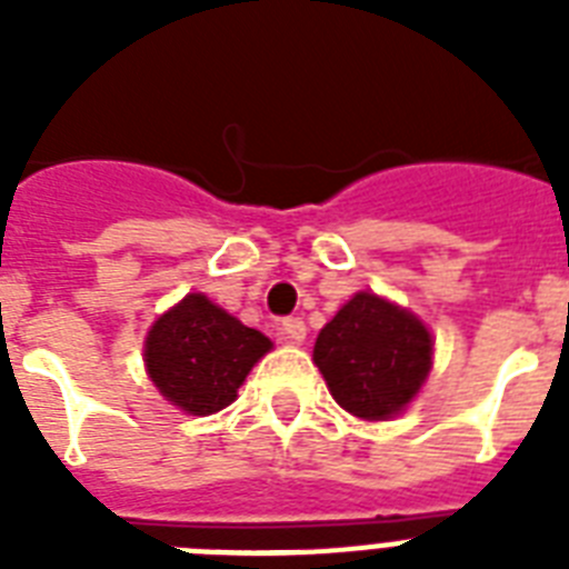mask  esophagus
I'll return each instance as SVG.
<instances>
[{
	"mask_svg": "<svg viewBox=\"0 0 569 569\" xmlns=\"http://www.w3.org/2000/svg\"><path fill=\"white\" fill-rule=\"evenodd\" d=\"M280 337L289 339V342H303L307 337V325L301 319H283L280 321Z\"/></svg>",
	"mask_w": 569,
	"mask_h": 569,
	"instance_id": "1",
	"label": "esophagus"
}]
</instances>
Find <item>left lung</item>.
I'll return each instance as SVG.
<instances>
[{
    "instance_id": "1",
    "label": "left lung",
    "mask_w": 569,
    "mask_h": 569,
    "mask_svg": "<svg viewBox=\"0 0 569 569\" xmlns=\"http://www.w3.org/2000/svg\"><path fill=\"white\" fill-rule=\"evenodd\" d=\"M431 348V333L416 316L360 292L325 325L312 360L348 413L389 419L428 378Z\"/></svg>"
}]
</instances>
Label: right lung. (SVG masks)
<instances>
[{"mask_svg": "<svg viewBox=\"0 0 569 569\" xmlns=\"http://www.w3.org/2000/svg\"><path fill=\"white\" fill-rule=\"evenodd\" d=\"M268 348L271 339L232 319L206 295H186L153 325L144 360L168 401L186 413L209 416L230 405Z\"/></svg>", "mask_w": 569, "mask_h": 569, "instance_id": "right-lung-1", "label": "right lung"}]
</instances>
